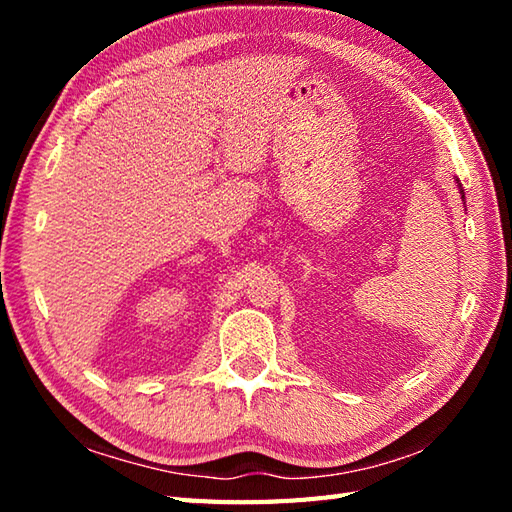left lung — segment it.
<instances>
[{
	"mask_svg": "<svg viewBox=\"0 0 512 512\" xmlns=\"http://www.w3.org/2000/svg\"><path fill=\"white\" fill-rule=\"evenodd\" d=\"M460 193H462V198H464V189L462 187H460Z\"/></svg>",
	"mask_w": 512,
	"mask_h": 512,
	"instance_id": "obj_1",
	"label": "left lung"
}]
</instances>
